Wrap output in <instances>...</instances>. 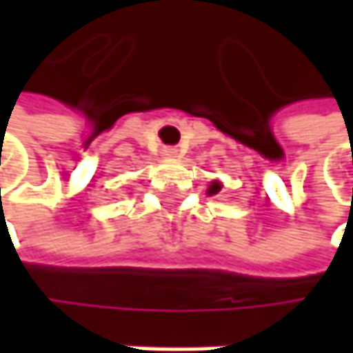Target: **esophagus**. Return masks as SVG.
I'll return each mask as SVG.
<instances>
[{"mask_svg":"<svg viewBox=\"0 0 353 353\" xmlns=\"http://www.w3.org/2000/svg\"><path fill=\"white\" fill-rule=\"evenodd\" d=\"M163 155H168V157H176L177 151L176 149H172V147H168V149H163Z\"/></svg>","mask_w":353,"mask_h":353,"instance_id":"obj_1","label":"esophagus"}]
</instances>
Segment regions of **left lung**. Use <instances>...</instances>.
Segmentation results:
<instances>
[{"instance_id": "8db88e82", "label": "left lung", "mask_w": 353, "mask_h": 353, "mask_svg": "<svg viewBox=\"0 0 353 353\" xmlns=\"http://www.w3.org/2000/svg\"><path fill=\"white\" fill-rule=\"evenodd\" d=\"M221 190V183L219 181H212V185H210V194H216Z\"/></svg>"}]
</instances>
